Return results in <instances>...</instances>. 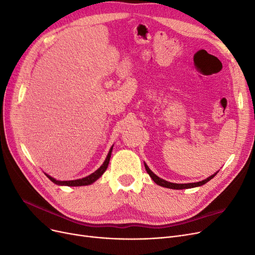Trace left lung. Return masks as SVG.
<instances>
[{"instance_id": "left-lung-1", "label": "left lung", "mask_w": 255, "mask_h": 255, "mask_svg": "<svg viewBox=\"0 0 255 255\" xmlns=\"http://www.w3.org/2000/svg\"><path fill=\"white\" fill-rule=\"evenodd\" d=\"M145 168L146 170L148 172V174L151 176V178L153 180V182L159 186L162 187H166V188H169V189H177V190H181V189H188V188H194V187H199V186H202L204 184H206L207 182H209L211 178H213L216 174H218V172H215L214 174H212L211 176L207 177L206 180L202 181V182H197V183H188V184H175V183H170V182H167L165 180H163V178H159L157 175H155L151 170H150L149 167L145 164Z\"/></svg>"}]
</instances>
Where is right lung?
Wrapping results in <instances>:
<instances>
[{
	"instance_id": "1",
	"label": "right lung",
	"mask_w": 255,
	"mask_h": 255,
	"mask_svg": "<svg viewBox=\"0 0 255 255\" xmlns=\"http://www.w3.org/2000/svg\"><path fill=\"white\" fill-rule=\"evenodd\" d=\"M112 148L113 146L110 148L109 152H108V155L105 159V162L103 163V165L98 169L97 171H94L93 173H91L90 175L86 176V177H83V178H79V180H73V181H56L55 178L51 177L50 175L46 174V176L49 178V180L56 184V185H61V186H73V187H77V186H88V185H91L92 183L96 182L98 178H100L102 176V174L106 171V169L108 167V164H109V161H110V156H111V152H112Z\"/></svg>"
}]
</instances>
